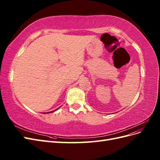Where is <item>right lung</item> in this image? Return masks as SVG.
I'll return each mask as SVG.
<instances>
[{
	"label": "right lung",
	"mask_w": 160,
	"mask_h": 160,
	"mask_svg": "<svg viewBox=\"0 0 160 160\" xmlns=\"http://www.w3.org/2000/svg\"><path fill=\"white\" fill-rule=\"evenodd\" d=\"M58 109H59V108H58ZM58 109H55V110H54V111H50V112H47V113H52V112H54V111H56V110H57Z\"/></svg>",
	"instance_id": "obj_1"
}]
</instances>
